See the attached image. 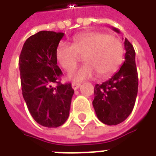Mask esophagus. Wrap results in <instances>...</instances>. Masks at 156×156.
<instances>
[{"label":"esophagus","mask_w":156,"mask_h":156,"mask_svg":"<svg viewBox=\"0 0 156 156\" xmlns=\"http://www.w3.org/2000/svg\"><path fill=\"white\" fill-rule=\"evenodd\" d=\"M80 83H72V88H73L74 90L78 89L79 87H80Z\"/></svg>","instance_id":"obj_1"}]
</instances>
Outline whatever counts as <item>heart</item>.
Wrapping results in <instances>:
<instances>
[{
    "label": "heart",
    "mask_w": 156,
    "mask_h": 156,
    "mask_svg": "<svg viewBox=\"0 0 156 156\" xmlns=\"http://www.w3.org/2000/svg\"><path fill=\"white\" fill-rule=\"evenodd\" d=\"M81 57L86 62L68 78L82 82L94 78H107L117 71L124 61V46L120 39L104 32H92L76 36L73 43L59 42L55 51L58 63L66 71L76 67Z\"/></svg>",
    "instance_id": "obj_1"
}]
</instances>
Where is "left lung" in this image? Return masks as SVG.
Listing matches in <instances>:
<instances>
[{"label": "left lung", "instance_id": "8db88e82", "mask_svg": "<svg viewBox=\"0 0 156 156\" xmlns=\"http://www.w3.org/2000/svg\"><path fill=\"white\" fill-rule=\"evenodd\" d=\"M113 30L119 32L116 28ZM124 48L125 58L120 69L108 81L94 87V108L98 119L108 125H116L125 120L133 110L137 97L135 51L126 38Z\"/></svg>", "mask_w": 156, "mask_h": 156}]
</instances>
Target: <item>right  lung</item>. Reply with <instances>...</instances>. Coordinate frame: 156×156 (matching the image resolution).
Masks as SVG:
<instances>
[{"label": "right lung", "mask_w": 156, "mask_h": 156, "mask_svg": "<svg viewBox=\"0 0 156 156\" xmlns=\"http://www.w3.org/2000/svg\"><path fill=\"white\" fill-rule=\"evenodd\" d=\"M63 35L41 31L31 36L19 58L23 98L34 120L44 127L57 128L64 124L74 94L71 83H61L62 73L55 58Z\"/></svg>", "instance_id": "right-lung-1"}]
</instances>
